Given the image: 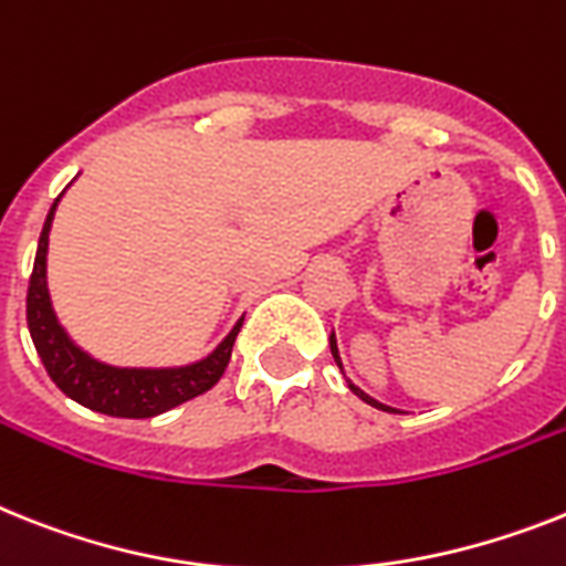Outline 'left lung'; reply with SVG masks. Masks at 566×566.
<instances>
[{"label": "left lung", "instance_id": "1", "mask_svg": "<svg viewBox=\"0 0 566 566\" xmlns=\"http://www.w3.org/2000/svg\"><path fill=\"white\" fill-rule=\"evenodd\" d=\"M329 349H333V358H335V364H338L340 367V373H344V364H340V353H338V340H335V333H329ZM347 387L349 390H353V394L358 396V399L361 401H367V405H373V408H378V410H385V413H405V410H399V408H390V405H385V401H378V399H373V396H367L361 390V387L358 385H353V381H349L347 378Z\"/></svg>", "mask_w": 566, "mask_h": 566}]
</instances>
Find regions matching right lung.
<instances>
[{
  "label": "right lung",
  "instance_id": "obj_1",
  "mask_svg": "<svg viewBox=\"0 0 566 566\" xmlns=\"http://www.w3.org/2000/svg\"><path fill=\"white\" fill-rule=\"evenodd\" d=\"M63 193L54 199L40 242H36L34 274L28 283V333L34 340L36 356L45 364L51 381L77 405L106 417L149 419L193 399L217 385L231 358L233 338L240 333L242 317L231 333L219 340L205 358L172 367H118L95 358L77 344L60 324L49 292V233Z\"/></svg>",
  "mask_w": 566,
  "mask_h": 566
}]
</instances>
